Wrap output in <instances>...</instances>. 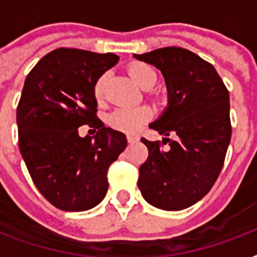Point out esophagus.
Instances as JSON below:
<instances>
[{
	"mask_svg": "<svg viewBox=\"0 0 257 257\" xmlns=\"http://www.w3.org/2000/svg\"><path fill=\"white\" fill-rule=\"evenodd\" d=\"M126 140H128L129 144H135V143H137V141H139V137H136V136H126Z\"/></svg>",
	"mask_w": 257,
	"mask_h": 257,
	"instance_id": "esophagus-1",
	"label": "esophagus"
}]
</instances>
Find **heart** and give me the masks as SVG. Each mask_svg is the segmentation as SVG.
Returning a JSON list of instances; mask_svg holds the SVG:
<instances>
[{"label": "heart", "instance_id": "obj_1", "mask_svg": "<svg viewBox=\"0 0 257 257\" xmlns=\"http://www.w3.org/2000/svg\"><path fill=\"white\" fill-rule=\"evenodd\" d=\"M128 73L133 81L136 82L143 89H151L156 82V72L152 66L136 62L128 68ZM105 84H106V74H102L98 77L94 86H93V94L97 101L104 98ZM152 110L148 106H137V108H118L114 112L110 113L108 118L109 125L112 128L124 133H136L144 125L147 121L151 120Z\"/></svg>", "mask_w": 257, "mask_h": 257}]
</instances>
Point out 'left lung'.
Here are the masks:
<instances>
[{"label": "left lung", "mask_w": 257, "mask_h": 257, "mask_svg": "<svg viewBox=\"0 0 257 257\" xmlns=\"http://www.w3.org/2000/svg\"><path fill=\"white\" fill-rule=\"evenodd\" d=\"M133 57L160 69L168 90L167 108L149 128L164 135L169 149L141 139L149 155L137 185L153 207L181 211L211 191L223 168L232 133L229 93L213 65L191 50L168 46Z\"/></svg>", "instance_id": "obj_1"}]
</instances>
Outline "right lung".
<instances>
[{"mask_svg": "<svg viewBox=\"0 0 257 257\" xmlns=\"http://www.w3.org/2000/svg\"><path fill=\"white\" fill-rule=\"evenodd\" d=\"M118 62L113 53L60 48L30 70L17 106L18 145L34 185L62 211L100 204L108 191L109 165L126 148L124 133L97 118L94 82ZM89 123L93 138L78 128Z\"/></svg>", "mask_w": 257, "mask_h": 257, "instance_id": "obj_1", "label": "right lung"}]
</instances>
